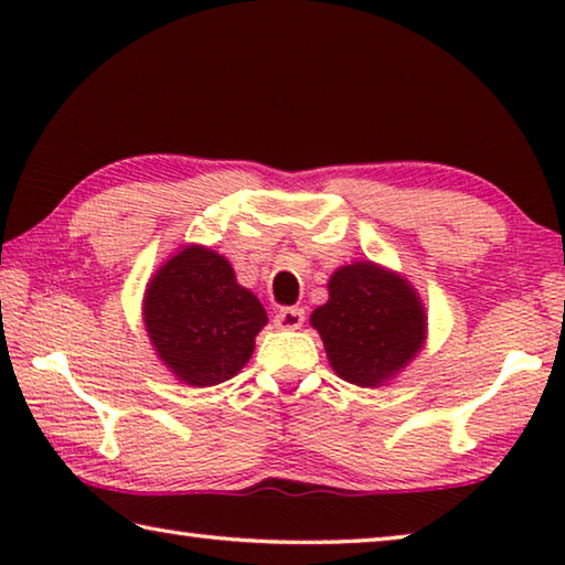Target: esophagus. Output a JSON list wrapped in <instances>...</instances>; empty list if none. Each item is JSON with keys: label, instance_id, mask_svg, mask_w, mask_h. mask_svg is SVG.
<instances>
[{"label": "esophagus", "instance_id": "34e87169", "mask_svg": "<svg viewBox=\"0 0 565 565\" xmlns=\"http://www.w3.org/2000/svg\"><path fill=\"white\" fill-rule=\"evenodd\" d=\"M274 321L279 329H299L303 323V309H299V306H284Z\"/></svg>", "mask_w": 565, "mask_h": 565}]
</instances>
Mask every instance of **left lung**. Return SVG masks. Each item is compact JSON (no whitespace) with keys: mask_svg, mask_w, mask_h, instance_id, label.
I'll return each mask as SVG.
<instances>
[{"mask_svg":"<svg viewBox=\"0 0 565 565\" xmlns=\"http://www.w3.org/2000/svg\"><path fill=\"white\" fill-rule=\"evenodd\" d=\"M331 369L356 386H384L426 339V311L414 286L371 262L333 271L329 301L311 313Z\"/></svg>","mask_w":565,"mask_h":565,"instance_id":"1","label":"left lung"}]
</instances>
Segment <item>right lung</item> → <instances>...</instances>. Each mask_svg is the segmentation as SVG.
<instances>
[{
    "label": "right lung",
    "mask_w": 565,
    "mask_h": 565,
    "mask_svg": "<svg viewBox=\"0 0 565 565\" xmlns=\"http://www.w3.org/2000/svg\"><path fill=\"white\" fill-rule=\"evenodd\" d=\"M266 321L262 301L236 284L232 264L199 244L171 256L145 294L151 347L189 386H214L236 376L252 359Z\"/></svg>",
    "instance_id": "right-lung-1"
}]
</instances>
